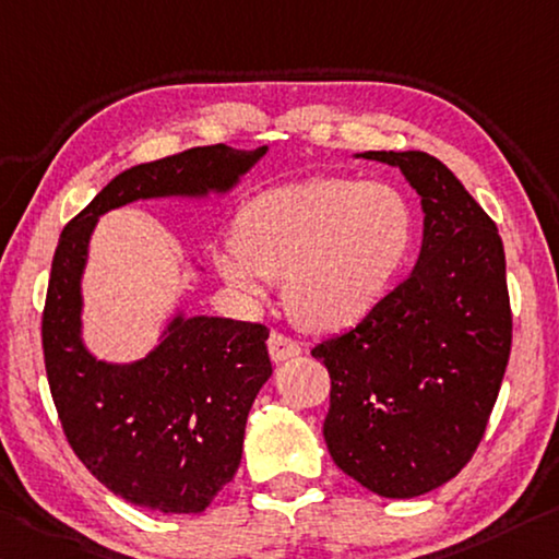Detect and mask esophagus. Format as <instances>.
I'll return each instance as SVG.
<instances>
[{"instance_id":"34e87169","label":"esophagus","mask_w":559,"mask_h":559,"mask_svg":"<svg viewBox=\"0 0 559 559\" xmlns=\"http://www.w3.org/2000/svg\"><path fill=\"white\" fill-rule=\"evenodd\" d=\"M269 353H271L273 360H286V358L298 356L300 345L294 338H290V335L273 331L269 335Z\"/></svg>"}]
</instances>
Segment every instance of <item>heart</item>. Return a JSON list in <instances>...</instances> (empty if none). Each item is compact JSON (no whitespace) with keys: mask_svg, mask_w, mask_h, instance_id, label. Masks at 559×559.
<instances>
[{"mask_svg":"<svg viewBox=\"0 0 559 559\" xmlns=\"http://www.w3.org/2000/svg\"><path fill=\"white\" fill-rule=\"evenodd\" d=\"M413 238L415 211L395 186L321 176L255 197L238 214L236 246L216 265L248 296L283 278L286 308L300 325L338 331L383 300Z\"/></svg>","mask_w":559,"mask_h":559,"instance_id":"b5f03b06","label":"heart"}]
</instances>
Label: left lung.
<instances>
[{
	"label": "left lung",
	"instance_id": "8db88e82",
	"mask_svg": "<svg viewBox=\"0 0 559 559\" xmlns=\"http://www.w3.org/2000/svg\"><path fill=\"white\" fill-rule=\"evenodd\" d=\"M423 199L415 269L358 325L311 348L331 376L333 463L380 498H415L471 463L498 401L512 311L498 226L425 152H366Z\"/></svg>",
	"mask_w": 559,
	"mask_h": 559
}]
</instances>
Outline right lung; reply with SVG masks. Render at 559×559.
<instances>
[{
    "label": "right lung",
    "instance_id": "right-lung-1",
    "mask_svg": "<svg viewBox=\"0 0 559 559\" xmlns=\"http://www.w3.org/2000/svg\"><path fill=\"white\" fill-rule=\"evenodd\" d=\"M265 154L186 148L119 174L59 236L41 313L51 401L76 457L139 508L197 515L234 480L255 393L273 373L263 323L176 318L134 366L94 360L79 341V278L96 216L136 199L224 191Z\"/></svg>",
    "mask_w": 559,
    "mask_h": 559
}]
</instances>
